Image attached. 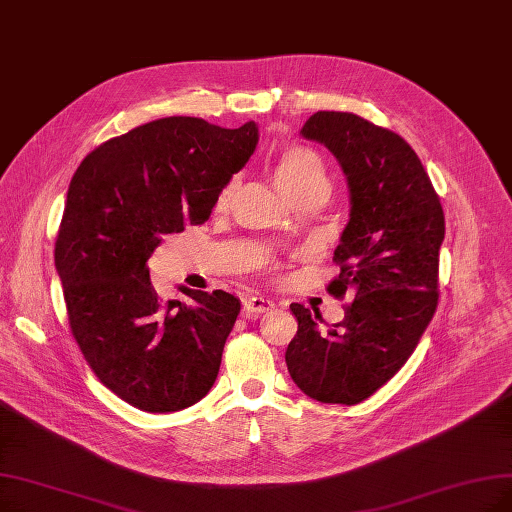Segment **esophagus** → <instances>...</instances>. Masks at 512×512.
I'll list each match as a JSON object with an SVG mask.
<instances>
[{"label": "esophagus", "instance_id": "esophagus-1", "mask_svg": "<svg viewBox=\"0 0 512 512\" xmlns=\"http://www.w3.org/2000/svg\"><path fill=\"white\" fill-rule=\"evenodd\" d=\"M274 308V304L270 299H263V297H246L244 299V306L242 312L246 316H259V314H266Z\"/></svg>", "mask_w": 512, "mask_h": 512}]
</instances>
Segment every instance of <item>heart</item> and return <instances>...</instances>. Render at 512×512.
<instances>
[{
    "instance_id": "b5f03b06",
    "label": "heart",
    "mask_w": 512,
    "mask_h": 512,
    "mask_svg": "<svg viewBox=\"0 0 512 512\" xmlns=\"http://www.w3.org/2000/svg\"><path fill=\"white\" fill-rule=\"evenodd\" d=\"M272 179L280 192L285 194L291 202L318 185H329L323 160H320L316 151L308 147H299V145L287 147L276 158L272 166ZM234 189H236L234 181L223 187V192L219 194V200H217L219 208H225L227 202L232 200Z\"/></svg>"
}]
</instances>
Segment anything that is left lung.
Returning <instances> with one entry per match:
<instances>
[{
	"label": "left lung",
	"instance_id": "8db88e82",
	"mask_svg": "<svg viewBox=\"0 0 512 512\" xmlns=\"http://www.w3.org/2000/svg\"><path fill=\"white\" fill-rule=\"evenodd\" d=\"M299 135L325 145L346 177L350 219L333 261L342 323L291 304L297 335L285 361L293 382L320 403L356 405L380 390L418 346L439 304L441 200L418 154L396 132L346 111H316Z\"/></svg>",
	"mask_w": 512,
	"mask_h": 512
}]
</instances>
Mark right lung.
<instances>
[{"label":"right lung","instance_id":"right-lung-1","mask_svg":"<svg viewBox=\"0 0 512 512\" xmlns=\"http://www.w3.org/2000/svg\"><path fill=\"white\" fill-rule=\"evenodd\" d=\"M257 141L255 122L170 116L109 139L75 170L54 266L86 363L132 407H192L217 380L240 299L179 287L189 301H164L145 263L162 236L208 219Z\"/></svg>","mask_w":512,"mask_h":512}]
</instances>
